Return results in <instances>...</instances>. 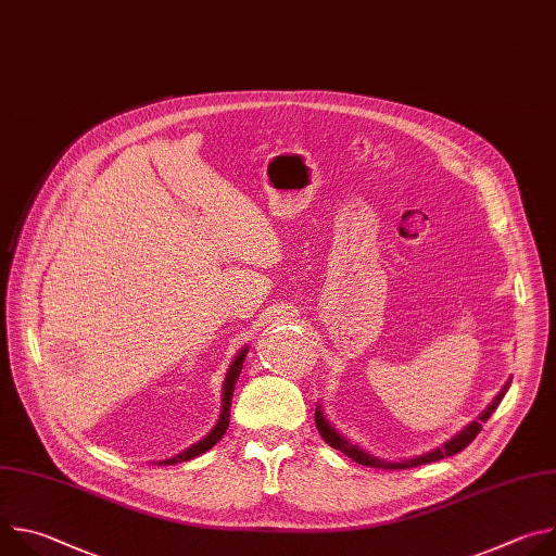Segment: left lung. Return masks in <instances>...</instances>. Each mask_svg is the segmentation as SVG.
I'll return each instance as SVG.
<instances>
[{
  "instance_id": "left-lung-1",
  "label": "left lung",
  "mask_w": 556,
  "mask_h": 556,
  "mask_svg": "<svg viewBox=\"0 0 556 556\" xmlns=\"http://www.w3.org/2000/svg\"><path fill=\"white\" fill-rule=\"evenodd\" d=\"M508 387H510V380H508V382L504 384V389L495 395V401L486 407V412H484L478 420L470 422L464 431H459L453 440H448L444 446H440V448H435V451H431V453H427V455H418V457H414V459H405V462H382V459H378V457H374V455L361 451L356 444H350L345 438H341V433H337V431L328 425V420L324 418V412H321L319 407H316V412H314V422H316V429H319L321 438H324L332 448L343 451L348 457H352L354 462H358V464H363V466H378V468H412V466L438 462V459H442V457H448V455H455V453L464 451V448L475 440V435H478V433L482 431V425H484V422L493 416V412L500 407V403H502V399H504V393L508 391Z\"/></svg>"
}]
</instances>
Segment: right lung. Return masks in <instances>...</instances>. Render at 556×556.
<instances>
[{"mask_svg":"<svg viewBox=\"0 0 556 556\" xmlns=\"http://www.w3.org/2000/svg\"><path fill=\"white\" fill-rule=\"evenodd\" d=\"M244 358H247V348H244L240 354L235 356V361H232V365H230V369H228V374H226V380H224V395H222V414H219V420H217L215 429H213L204 440L195 442L193 446H189V448H187V451H182L180 455H176V457H172V459H165V462H161V464H178V462H187V459H191V457L202 455L204 451H208L213 444H217V442H219V438L226 433L228 422H230V399H232L235 382H237V378H240V371H242V363H244Z\"/></svg>","mask_w":556,"mask_h":556,"instance_id":"add662e5","label":"right lung"}]
</instances>
